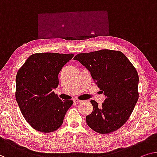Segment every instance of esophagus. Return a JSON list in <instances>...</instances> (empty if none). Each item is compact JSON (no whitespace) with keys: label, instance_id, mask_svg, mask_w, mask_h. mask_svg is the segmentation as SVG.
Wrapping results in <instances>:
<instances>
[{"label":"esophagus","instance_id":"1","mask_svg":"<svg viewBox=\"0 0 157 157\" xmlns=\"http://www.w3.org/2000/svg\"><path fill=\"white\" fill-rule=\"evenodd\" d=\"M73 101H74L75 103H79V102L81 101V100L78 99V98H75V99H73Z\"/></svg>","mask_w":157,"mask_h":157}]
</instances>
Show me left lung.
I'll use <instances>...</instances> for the list:
<instances>
[{
	"instance_id": "1",
	"label": "left lung",
	"mask_w": 157,
	"mask_h": 157,
	"mask_svg": "<svg viewBox=\"0 0 157 157\" xmlns=\"http://www.w3.org/2000/svg\"><path fill=\"white\" fill-rule=\"evenodd\" d=\"M74 60L90 71L106 97L101 106L91 100L93 111L86 116V124L100 134L119 129L130 118L139 98V76L134 65L121 51L109 49L79 53Z\"/></svg>"
}]
</instances>
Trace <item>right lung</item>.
Returning <instances> with one entry per match:
<instances>
[{"label": "right lung", "mask_w": 157, "mask_h": 157, "mask_svg": "<svg viewBox=\"0 0 157 157\" xmlns=\"http://www.w3.org/2000/svg\"><path fill=\"white\" fill-rule=\"evenodd\" d=\"M72 53H39L29 56L16 75L15 98L27 122L37 131L51 132L63 122L72 100L63 101L53 92L58 74Z\"/></svg>", "instance_id": "1"}]
</instances>
